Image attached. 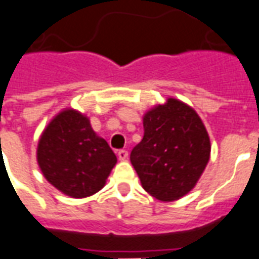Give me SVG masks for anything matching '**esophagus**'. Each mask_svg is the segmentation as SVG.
<instances>
[{"instance_id": "34e87169", "label": "esophagus", "mask_w": 259, "mask_h": 259, "mask_svg": "<svg viewBox=\"0 0 259 259\" xmlns=\"http://www.w3.org/2000/svg\"><path fill=\"white\" fill-rule=\"evenodd\" d=\"M127 156H129V153H127V151H125V149H119V151H118V159H119V160H126Z\"/></svg>"}]
</instances>
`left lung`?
<instances>
[{
    "mask_svg": "<svg viewBox=\"0 0 259 259\" xmlns=\"http://www.w3.org/2000/svg\"><path fill=\"white\" fill-rule=\"evenodd\" d=\"M209 155L210 141L198 114L168 99L144 115V137L130 161L144 190L157 200L174 201L195 186Z\"/></svg>",
    "mask_w": 259,
    "mask_h": 259,
    "instance_id": "left-lung-1",
    "label": "left lung"
}]
</instances>
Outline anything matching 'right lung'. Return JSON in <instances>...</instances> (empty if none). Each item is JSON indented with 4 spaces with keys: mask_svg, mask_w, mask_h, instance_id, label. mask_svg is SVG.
<instances>
[{
    "mask_svg": "<svg viewBox=\"0 0 259 259\" xmlns=\"http://www.w3.org/2000/svg\"><path fill=\"white\" fill-rule=\"evenodd\" d=\"M115 163L116 156L107 141L76 110L59 112L37 144V164L45 178L73 198L98 193Z\"/></svg>",
    "mask_w": 259,
    "mask_h": 259,
    "instance_id": "add662e5",
    "label": "right lung"
}]
</instances>
